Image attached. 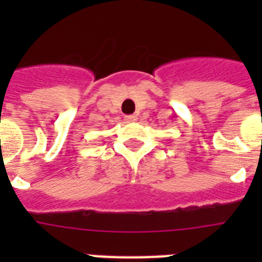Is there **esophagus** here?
<instances>
[{"instance_id":"esophagus-1","label":"esophagus","mask_w":262,"mask_h":262,"mask_svg":"<svg viewBox=\"0 0 262 262\" xmlns=\"http://www.w3.org/2000/svg\"><path fill=\"white\" fill-rule=\"evenodd\" d=\"M136 119H137L136 115H125V121H126V122H133Z\"/></svg>"}]
</instances>
